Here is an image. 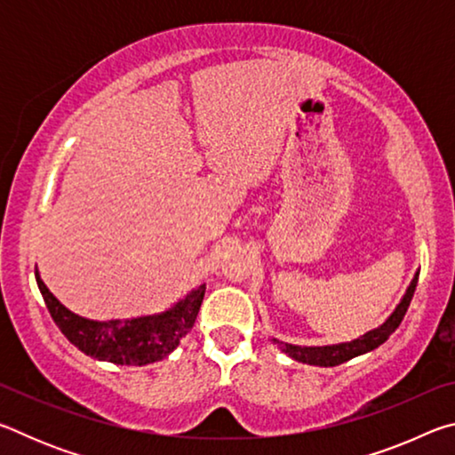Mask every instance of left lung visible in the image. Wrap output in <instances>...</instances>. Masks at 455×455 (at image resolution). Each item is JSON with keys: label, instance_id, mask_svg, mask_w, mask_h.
<instances>
[{"label": "left lung", "instance_id": "obj_1", "mask_svg": "<svg viewBox=\"0 0 455 455\" xmlns=\"http://www.w3.org/2000/svg\"><path fill=\"white\" fill-rule=\"evenodd\" d=\"M418 276L419 273H415L413 281L410 287H407L405 295L402 299V303L395 307V311L389 315L387 321L383 323L373 331H367L365 335H361L357 339H353L349 343H337V345H323V347H301V345H289V343H281L273 339V343L281 345V351L287 353L289 357L295 361H301V363L307 365H319V367H335L341 365L345 361H349L357 355H363V353H369L379 347L381 343H385L389 339V335L399 327V323L403 321L407 307H410L415 287H418Z\"/></svg>", "mask_w": 455, "mask_h": 455}]
</instances>
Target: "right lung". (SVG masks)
Instances as JSON below:
<instances>
[{
  "label": "right lung",
  "mask_w": 455,
  "mask_h": 455,
  "mask_svg": "<svg viewBox=\"0 0 455 455\" xmlns=\"http://www.w3.org/2000/svg\"><path fill=\"white\" fill-rule=\"evenodd\" d=\"M36 281L53 323L68 341L98 361L138 367L164 359L168 353L179 347L180 339L195 325L206 289V284H200L171 309L158 315H144L124 321H92L66 309L45 287L37 268Z\"/></svg>",
  "instance_id": "obj_1"
}]
</instances>
